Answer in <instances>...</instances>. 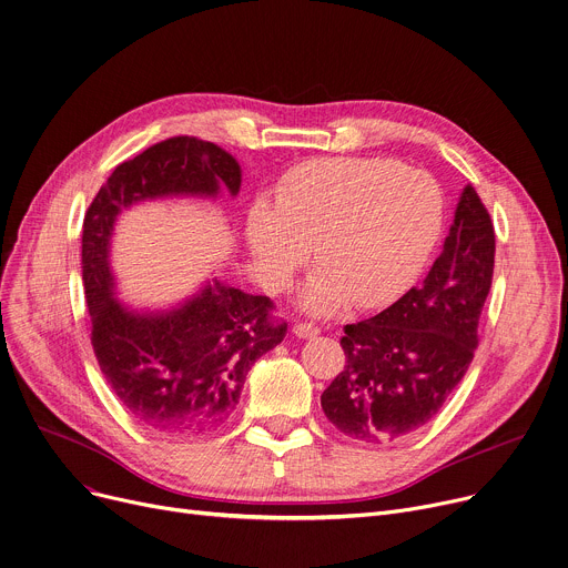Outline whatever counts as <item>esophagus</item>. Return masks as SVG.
<instances>
[{"label":"esophagus","instance_id":"34e87169","mask_svg":"<svg viewBox=\"0 0 568 568\" xmlns=\"http://www.w3.org/2000/svg\"><path fill=\"white\" fill-rule=\"evenodd\" d=\"M293 334H295L297 338H313V336L321 334V327L313 325V323H297V325L293 327Z\"/></svg>","mask_w":568,"mask_h":568}]
</instances>
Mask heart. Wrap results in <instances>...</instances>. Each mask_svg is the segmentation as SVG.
I'll use <instances>...</instances> for the list:
<instances>
[{"mask_svg":"<svg viewBox=\"0 0 568 568\" xmlns=\"http://www.w3.org/2000/svg\"><path fill=\"white\" fill-rule=\"evenodd\" d=\"M445 219L437 182L390 160L325 158L293 169L275 205L247 216L252 257L271 288H284L313 241L323 266L304 291L313 311L347 297L372 306L397 293L419 268Z\"/></svg>","mask_w":568,"mask_h":568,"instance_id":"b5f03b06","label":"heart"}]
</instances>
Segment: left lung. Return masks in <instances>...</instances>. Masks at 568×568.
Segmentation results:
<instances>
[{"label":"left lung","instance_id":"obj_1","mask_svg":"<svg viewBox=\"0 0 568 568\" xmlns=\"http://www.w3.org/2000/svg\"><path fill=\"white\" fill-rule=\"evenodd\" d=\"M494 250L489 212L467 184L426 280L376 316L343 327L345 367L321 397L341 433L393 443L439 413L478 347Z\"/></svg>","mask_w":568,"mask_h":568}]
</instances>
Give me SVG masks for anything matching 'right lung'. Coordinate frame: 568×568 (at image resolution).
Listing matches in <instances>:
<instances>
[{"instance_id":"add662e5","label":"right lung","mask_w":568,"mask_h":568,"mask_svg":"<svg viewBox=\"0 0 568 568\" xmlns=\"http://www.w3.org/2000/svg\"><path fill=\"white\" fill-rule=\"evenodd\" d=\"M241 186L236 160L212 142L178 135L121 162L83 221V284L99 367L129 415L162 435L219 428L236 408L245 374L280 345L275 302L214 282L184 306L140 316L112 297L108 241L114 216L135 201Z\"/></svg>"}]
</instances>
